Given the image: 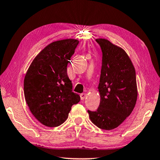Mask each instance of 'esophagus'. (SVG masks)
Wrapping results in <instances>:
<instances>
[{"mask_svg":"<svg viewBox=\"0 0 160 160\" xmlns=\"http://www.w3.org/2000/svg\"><path fill=\"white\" fill-rule=\"evenodd\" d=\"M86 96H87V94H86V93H82V94H80V99H82V100H83L85 98Z\"/></svg>","mask_w":160,"mask_h":160,"instance_id":"34e87169","label":"esophagus"}]
</instances>
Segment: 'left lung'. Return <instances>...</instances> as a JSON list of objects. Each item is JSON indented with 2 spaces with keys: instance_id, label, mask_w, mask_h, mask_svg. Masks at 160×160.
<instances>
[{
  "instance_id": "8db88e82",
  "label": "left lung",
  "mask_w": 160,
  "mask_h": 160,
  "mask_svg": "<svg viewBox=\"0 0 160 160\" xmlns=\"http://www.w3.org/2000/svg\"><path fill=\"white\" fill-rule=\"evenodd\" d=\"M102 51L98 90L100 104L95 112L88 110L92 122L103 130H112L131 114L138 97L135 68L123 48L109 40L97 39Z\"/></svg>"
}]
</instances>
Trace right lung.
Here are the masks:
<instances>
[{
    "label": "right lung",
    "instance_id": "add662e5",
    "mask_svg": "<svg viewBox=\"0 0 160 160\" xmlns=\"http://www.w3.org/2000/svg\"><path fill=\"white\" fill-rule=\"evenodd\" d=\"M79 41L53 42L34 58L24 80V94L32 114L48 127L61 125L73 104L80 100L72 91L67 66Z\"/></svg>",
    "mask_w": 160,
    "mask_h": 160
}]
</instances>
